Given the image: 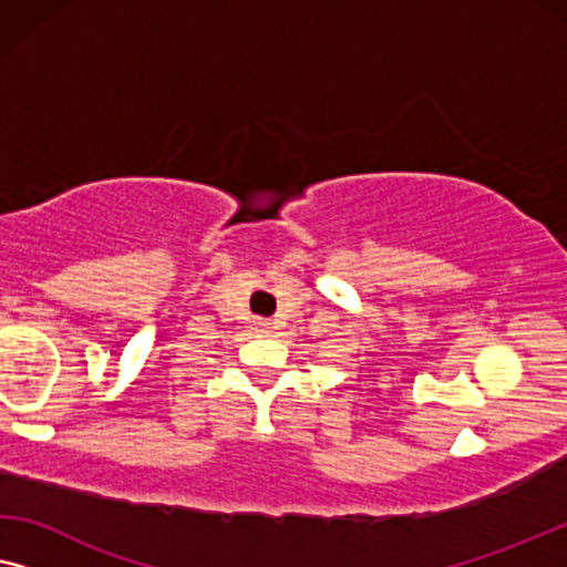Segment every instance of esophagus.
Returning a JSON list of instances; mask_svg holds the SVG:
<instances>
[{
	"label": "esophagus",
	"mask_w": 567,
	"mask_h": 567,
	"mask_svg": "<svg viewBox=\"0 0 567 567\" xmlns=\"http://www.w3.org/2000/svg\"><path fill=\"white\" fill-rule=\"evenodd\" d=\"M259 326H261V331H267L269 323H267V321H259Z\"/></svg>",
	"instance_id": "esophagus-1"
}]
</instances>
